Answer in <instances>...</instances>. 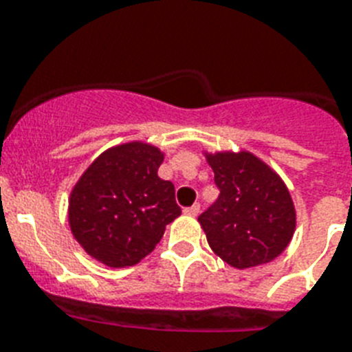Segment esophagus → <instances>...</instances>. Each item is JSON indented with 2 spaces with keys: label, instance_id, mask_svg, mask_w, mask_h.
Listing matches in <instances>:
<instances>
[{
  "label": "esophagus",
  "instance_id": "esophagus-1",
  "mask_svg": "<svg viewBox=\"0 0 352 352\" xmlns=\"http://www.w3.org/2000/svg\"><path fill=\"white\" fill-rule=\"evenodd\" d=\"M199 213H201V204H193L184 210V215H188V217H197Z\"/></svg>",
  "mask_w": 352,
  "mask_h": 352
}]
</instances>
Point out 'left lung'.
I'll list each match as a JSON object with an SVG mask.
<instances>
[{"instance_id": "obj_1", "label": "left lung", "mask_w": 352, "mask_h": 352, "mask_svg": "<svg viewBox=\"0 0 352 352\" xmlns=\"http://www.w3.org/2000/svg\"><path fill=\"white\" fill-rule=\"evenodd\" d=\"M221 195L199 217L208 244L236 270L275 260L296 230V210L282 177L248 150L204 151Z\"/></svg>"}]
</instances>
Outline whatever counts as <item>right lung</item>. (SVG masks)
<instances>
[{
	"label": "right lung",
	"instance_id": "right-lung-1",
	"mask_svg": "<svg viewBox=\"0 0 352 352\" xmlns=\"http://www.w3.org/2000/svg\"><path fill=\"white\" fill-rule=\"evenodd\" d=\"M164 151L144 141L104 150L82 171L68 197L74 239L108 267L139 264L181 215L175 188L157 175Z\"/></svg>",
	"mask_w": 352,
	"mask_h": 352
}]
</instances>
